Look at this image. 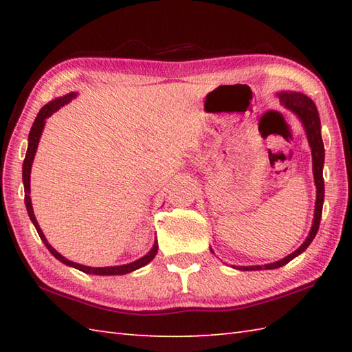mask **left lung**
<instances>
[{
    "instance_id": "1",
    "label": "left lung",
    "mask_w": 352,
    "mask_h": 352,
    "mask_svg": "<svg viewBox=\"0 0 352 352\" xmlns=\"http://www.w3.org/2000/svg\"><path fill=\"white\" fill-rule=\"evenodd\" d=\"M280 98V102L287 110H290L304 126L305 136H307L309 145L311 149V162H313V177H315V186H316V203H315V214H313V223L311 228L309 231V236L302 245L294 251L289 256L284 258L274 261V263H267V265H257V266H231L234 269H239V271H261V269H276L281 267L284 265H287L290 260H294L295 257L300 256L305 250L309 248V245L313 242L315 239L318 230H319V222H320V216H322V206H324V177H322V170H324V159H325V149H324V142L322 136H320V119L318 109L315 106L307 95H304L301 92H294V91H281L276 94ZM213 252V250L210 248Z\"/></svg>"
}]
</instances>
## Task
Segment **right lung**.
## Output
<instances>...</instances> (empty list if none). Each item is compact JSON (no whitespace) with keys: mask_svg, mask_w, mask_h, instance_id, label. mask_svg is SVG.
Listing matches in <instances>:
<instances>
[{"mask_svg":"<svg viewBox=\"0 0 352 352\" xmlns=\"http://www.w3.org/2000/svg\"><path fill=\"white\" fill-rule=\"evenodd\" d=\"M74 98H77V92H71L68 95H63V96H58V98L50 101L48 104H45V106L41 109L39 113H37L34 122L32 125V130H30L28 134V146H27V154H25V159L24 163H22V183H24V192H25V207H27V213L30 216V219H32L34 228L37 230V234H39L41 241L47 246L48 251L54 256L58 261H62L63 265L66 266H71V267H76L78 271L85 272V274H92V275H125V274H130L133 271H136L139 267H144L145 265H148L149 261H151L155 254L157 250H159V243H157V239L154 241L153 248L149 250L144 257H140L138 260L131 261V263H126V265H119V266H104V267H92V266H86V265H80L76 263V261H71L66 257H63L60 252H57L52 246L48 243L47 237H45L43 231L41 230L39 223L36 221V216L33 212V206H32V198H30V174H32V164L34 160V155L37 151V145H39V140L42 136V131L45 129V122H47V119L52 115L56 113V111L63 107L65 104L71 102Z\"/></svg>","mask_w":352,"mask_h":352,"instance_id":"add662e5","label":"right lung"}]
</instances>
